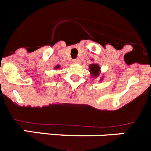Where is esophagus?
I'll return each instance as SVG.
<instances>
[{
  "mask_svg": "<svg viewBox=\"0 0 151 151\" xmlns=\"http://www.w3.org/2000/svg\"><path fill=\"white\" fill-rule=\"evenodd\" d=\"M73 62H74V63H79V62H80V59L77 58V59H73Z\"/></svg>",
  "mask_w": 151,
  "mask_h": 151,
  "instance_id": "obj_1",
  "label": "esophagus"
}]
</instances>
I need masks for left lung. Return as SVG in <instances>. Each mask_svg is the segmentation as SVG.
<instances>
[{
  "instance_id": "left-lung-1",
  "label": "left lung",
  "mask_w": 151,
  "mask_h": 151,
  "mask_svg": "<svg viewBox=\"0 0 151 151\" xmlns=\"http://www.w3.org/2000/svg\"><path fill=\"white\" fill-rule=\"evenodd\" d=\"M89 69H90V73L93 77H97V76L99 75V70L100 68L98 65L97 64H92L89 65Z\"/></svg>"
}]
</instances>
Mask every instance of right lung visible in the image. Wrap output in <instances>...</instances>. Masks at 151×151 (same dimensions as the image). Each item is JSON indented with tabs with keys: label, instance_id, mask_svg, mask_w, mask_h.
Returning a JSON list of instances; mask_svg holds the SVG:
<instances>
[{
	"label": "right lung",
	"instance_id": "add662e5",
	"mask_svg": "<svg viewBox=\"0 0 151 151\" xmlns=\"http://www.w3.org/2000/svg\"><path fill=\"white\" fill-rule=\"evenodd\" d=\"M59 68V65H57L56 67H55V69H58Z\"/></svg>",
	"mask_w": 151,
	"mask_h": 151
}]
</instances>
